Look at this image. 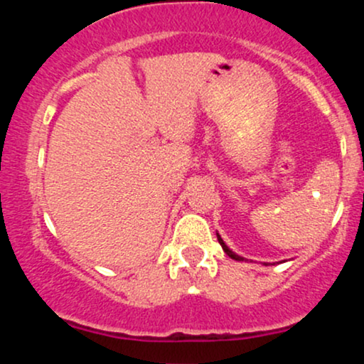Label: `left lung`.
Segmentation results:
<instances>
[{"instance_id": "8db88e82", "label": "left lung", "mask_w": 364, "mask_h": 364, "mask_svg": "<svg viewBox=\"0 0 364 364\" xmlns=\"http://www.w3.org/2000/svg\"><path fill=\"white\" fill-rule=\"evenodd\" d=\"M217 240H219V243H220V246H223V250H224V252L228 253V257H231L232 260H240V262H241V260H245L243 257H240V255H236L235 252H231V250H229L228 246H225V243H224V241H223V237H220L219 235H217Z\"/></svg>"}]
</instances>
